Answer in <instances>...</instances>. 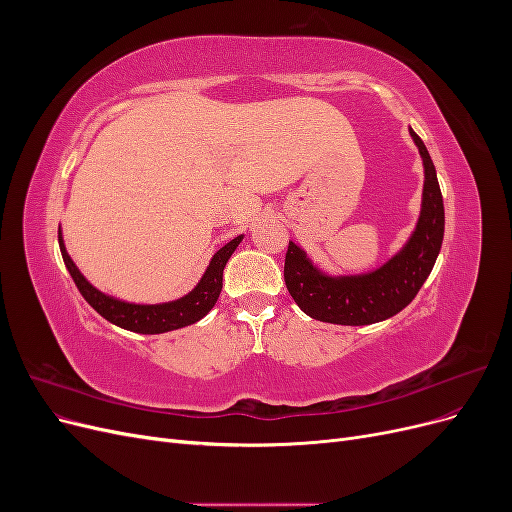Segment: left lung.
I'll return each mask as SVG.
<instances>
[{"mask_svg":"<svg viewBox=\"0 0 512 512\" xmlns=\"http://www.w3.org/2000/svg\"><path fill=\"white\" fill-rule=\"evenodd\" d=\"M425 166L423 209L410 241L384 267L365 275L331 277L312 265L299 245L288 243L284 280L290 297L307 316L361 327L401 312L425 284L444 239V203L436 166L425 143L410 130Z\"/></svg>","mask_w":512,"mask_h":512,"instance_id":"left-lung-1","label":"left lung"}]
</instances>
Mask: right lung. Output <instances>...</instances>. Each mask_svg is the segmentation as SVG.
<instances>
[{
  "instance_id": "add662e5",
  "label": "right lung",
  "mask_w": 512,
  "mask_h": 512,
  "mask_svg": "<svg viewBox=\"0 0 512 512\" xmlns=\"http://www.w3.org/2000/svg\"><path fill=\"white\" fill-rule=\"evenodd\" d=\"M241 239L243 237H235L215 252L205 275L200 277V282L192 292H188L185 297L177 301L160 303V305H134L126 301H117L113 297H108V294L96 290L85 280L81 271L76 269L72 258L68 256L64 239H61V232H59V250H61V256H64V262L76 288H79L83 299L94 307L102 318H106L108 322H113L126 331L156 335V333L188 327V324L198 322L200 318L211 312V307L215 305V301H218L222 292V273H224L226 262L232 256V252L237 250Z\"/></svg>"
}]
</instances>
